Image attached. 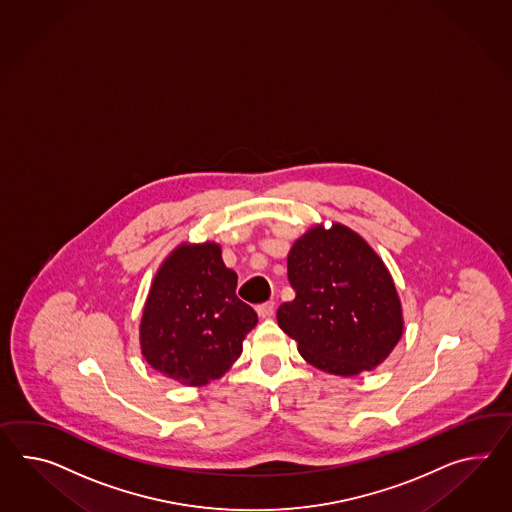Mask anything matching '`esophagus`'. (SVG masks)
Returning <instances> with one entry per match:
<instances>
[{
  "mask_svg": "<svg viewBox=\"0 0 512 512\" xmlns=\"http://www.w3.org/2000/svg\"><path fill=\"white\" fill-rule=\"evenodd\" d=\"M274 311V301H266V303H261V305H257V314H259L261 318H270V316L274 314Z\"/></svg>",
  "mask_w": 512,
  "mask_h": 512,
  "instance_id": "obj_1",
  "label": "esophagus"
}]
</instances>
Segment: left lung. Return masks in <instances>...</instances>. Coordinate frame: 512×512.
<instances>
[{"label":"left lung","mask_w":512,"mask_h":512,"mask_svg":"<svg viewBox=\"0 0 512 512\" xmlns=\"http://www.w3.org/2000/svg\"><path fill=\"white\" fill-rule=\"evenodd\" d=\"M296 298L277 324L305 361L327 374L374 370L398 346L403 309L394 279L364 238L344 224L312 225L288 251Z\"/></svg>","instance_id":"left-lung-1"}]
</instances>
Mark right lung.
<instances>
[{"instance_id": "right-lung-1", "label": "right lung", "mask_w": 512, "mask_h": 512, "mask_svg": "<svg viewBox=\"0 0 512 512\" xmlns=\"http://www.w3.org/2000/svg\"><path fill=\"white\" fill-rule=\"evenodd\" d=\"M238 275L216 242L175 248L151 281L140 351L153 370L185 387L220 379L242 353L257 312L235 294Z\"/></svg>"}]
</instances>
